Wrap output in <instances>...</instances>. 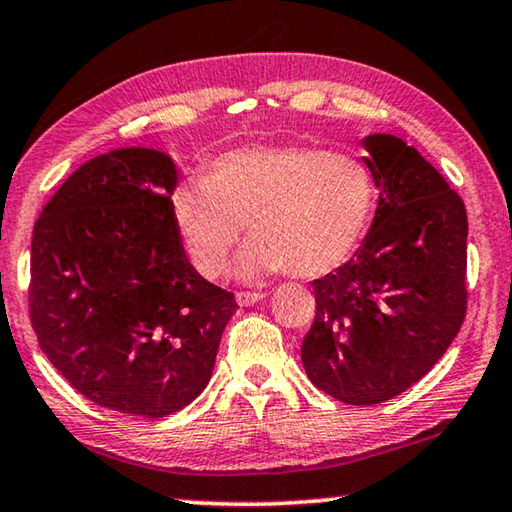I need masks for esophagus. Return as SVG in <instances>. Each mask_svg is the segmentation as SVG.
<instances>
[{"mask_svg":"<svg viewBox=\"0 0 512 512\" xmlns=\"http://www.w3.org/2000/svg\"><path fill=\"white\" fill-rule=\"evenodd\" d=\"M266 296L264 293H257V291H239L237 293V305L239 307H250V305H257L259 300H264Z\"/></svg>","mask_w":512,"mask_h":512,"instance_id":"1","label":"esophagus"}]
</instances>
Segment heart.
Segmentation results:
<instances>
[{"label": "heart", "mask_w": 512, "mask_h": 512, "mask_svg": "<svg viewBox=\"0 0 512 512\" xmlns=\"http://www.w3.org/2000/svg\"><path fill=\"white\" fill-rule=\"evenodd\" d=\"M372 210L375 183L366 164L305 144L223 153L201 180L171 194L173 225L207 280L225 273L241 225L253 239L239 257L244 277L334 273L359 250Z\"/></svg>", "instance_id": "b5f03b06"}]
</instances>
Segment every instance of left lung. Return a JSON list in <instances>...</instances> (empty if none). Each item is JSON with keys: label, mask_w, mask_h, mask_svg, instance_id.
Returning a JSON list of instances; mask_svg holds the SVG:
<instances>
[{"label": "left lung", "mask_w": 512, "mask_h": 512, "mask_svg": "<svg viewBox=\"0 0 512 512\" xmlns=\"http://www.w3.org/2000/svg\"><path fill=\"white\" fill-rule=\"evenodd\" d=\"M379 203L366 239L311 282L314 325L300 357L334 400H391L436 366L467 309V214L447 180L395 135H368Z\"/></svg>", "instance_id": "1"}]
</instances>
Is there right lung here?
<instances>
[{"instance_id": "add662e5", "label": "right lung", "mask_w": 512, "mask_h": 512, "mask_svg": "<svg viewBox=\"0 0 512 512\" xmlns=\"http://www.w3.org/2000/svg\"><path fill=\"white\" fill-rule=\"evenodd\" d=\"M176 164L117 149L76 169L31 239L29 314L47 359L106 409L164 418L212 377L235 293L194 271L171 219Z\"/></svg>"}]
</instances>
